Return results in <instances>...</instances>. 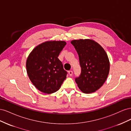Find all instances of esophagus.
<instances>
[{"label":"esophagus","mask_w":131,"mask_h":131,"mask_svg":"<svg viewBox=\"0 0 131 131\" xmlns=\"http://www.w3.org/2000/svg\"><path fill=\"white\" fill-rule=\"evenodd\" d=\"M68 74L70 77L72 76V75H73V72L72 70H69V71H68Z\"/></svg>","instance_id":"obj_1"}]
</instances>
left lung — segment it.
I'll return each mask as SVG.
<instances>
[{
  "mask_svg": "<svg viewBox=\"0 0 131 131\" xmlns=\"http://www.w3.org/2000/svg\"><path fill=\"white\" fill-rule=\"evenodd\" d=\"M79 55L81 68L75 82L82 92L91 93L100 89L106 81L110 70L109 58L104 49L92 39L71 41Z\"/></svg>",
  "mask_w": 131,
  "mask_h": 131,
  "instance_id": "obj_1",
  "label": "left lung"
}]
</instances>
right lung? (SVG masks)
Here are the masks:
<instances>
[{
    "label": "right lung",
    "mask_w": 131,
    "mask_h": 131,
    "mask_svg": "<svg viewBox=\"0 0 131 131\" xmlns=\"http://www.w3.org/2000/svg\"><path fill=\"white\" fill-rule=\"evenodd\" d=\"M66 43L64 41L43 42L35 47L27 57V74L35 88L43 93L56 92L67 78V73L58 58Z\"/></svg>",
    "instance_id": "obj_1"
}]
</instances>
